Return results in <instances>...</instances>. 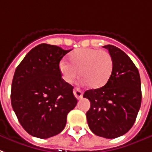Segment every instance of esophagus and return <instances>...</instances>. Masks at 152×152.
Here are the masks:
<instances>
[{
  "instance_id": "obj_1",
  "label": "esophagus",
  "mask_w": 152,
  "mask_h": 152,
  "mask_svg": "<svg viewBox=\"0 0 152 152\" xmlns=\"http://www.w3.org/2000/svg\"><path fill=\"white\" fill-rule=\"evenodd\" d=\"M74 96H76V98L77 99H80V98H82L83 96V91H81L80 89L78 88H75L73 90Z\"/></svg>"
}]
</instances>
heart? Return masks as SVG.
Here are the masks:
<instances>
[{
  "instance_id": "1",
  "label": "heart",
  "mask_w": 152,
  "mask_h": 152,
  "mask_svg": "<svg viewBox=\"0 0 152 152\" xmlns=\"http://www.w3.org/2000/svg\"><path fill=\"white\" fill-rule=\"evenodd\" d=\"M71 64L61 61L60 72L64 80L71 84L80 75L82 83L99 88L107 84L112 75L113 61L108 52L96 48H82L70 55Z\"/></svg>"
}]
</instances>
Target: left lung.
Returning a JSON list of instances; mask_svg holds the SVG:
<instances>
[{"mask_svg": "<svg viewBox=\"0 0 152 152\" xmlns=\"http://www.w3.org/2000/svg\"><path fill=\"white\" fill-rule=\"evenodd\" d=\"M104 48L112 56V75L104 86L88 90L84 97L91 102L86 116L91 132L114 139L127 133L135 123L142 99L140 76L124 52L112 45Z\"/></svg>", "mask_w": 152, "mask_h": 152, "instance_id": "left-lung-1", "label": "left lung"}]
</instances>
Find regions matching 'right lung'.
Returning <instances> with one entry per match:
<instances>
[{"instance_id": "add662e5", "label": "right lung", "mask_w": 152, "mask_h": 152, "mask_svg": "<svg viewBox=\"0 0 152 152\" xmlns=\"http://www.w3.org/2000/svg\"><path fill=\"white\" fill-rule=\"evenodd\" d=\"M71 50L40 44L16 68L12 107L23 128L32 136L47 139L61 132L68 112L77 104L73 87L61 78L59 67Z\"/></svg>"}]
</instances>
